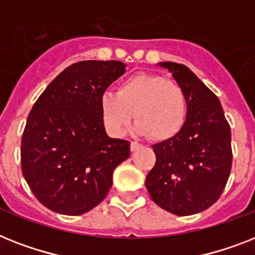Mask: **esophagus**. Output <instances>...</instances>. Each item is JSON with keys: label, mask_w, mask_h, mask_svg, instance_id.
I'll list each match as a JSON object with an SVG mask.
<instances>
[{"label": "esophagus", "mask_w": 255, "mask_h": 255, "mask_svg": "<svg viewBox=\"0 0 255 255\" xmlns=\"http://www.w3.org/2000/svg\"><path fill=\"white\" fill-rule=\"evenodd\" d=\"M140 146H142V144L138 143V142H135V140H133V142L130 143V148H131V151H135V150H138Z\"/></svg>", "instance_id": "34e87169"}]
</instances>
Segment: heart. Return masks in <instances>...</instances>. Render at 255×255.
<instances>
[{
    "instance_id": "obj_1",
    "label": "heart",
    "mask_w": 255,
    "mask_h": 255,
    "mask_svg": "<svg viewBox=\"0 0 255 255\" xmlns=\"http://www.w3.org/2000/svg\"><path fill=\"white\" fill-rule=\"evenodd\" d=\"M104 124L121 135L133 118L135 131L158 140L180 131L187 118L188 100L183 87L154 73H138L120 84L117 92L104 93L100 101Z\"/></svg>"
}]
</instances>
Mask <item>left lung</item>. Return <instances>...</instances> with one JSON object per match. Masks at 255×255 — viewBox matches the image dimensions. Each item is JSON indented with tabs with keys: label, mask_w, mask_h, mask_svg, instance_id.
Listing matches in <instances>:
<instances>
[{
	"label": "left lung",
	"mask_w": 255,
	"mask_h": 255,
	"mask_svg": "<svg viewBox=\"0 0 255 255\" xmlns=\"http://www.w3.org/2000/svg\"><path fill=\"white\" fill-rule=\"evenodd\" d=\"M172 73L188 100L183 128L152 144L156 162L146 176L152 201L178 216L205 211L219 200L232 168L231 126L219 97L184 64L158 63Z\"/></svg>",
	"instance_id": "left-lung-1"
}]
</instances>
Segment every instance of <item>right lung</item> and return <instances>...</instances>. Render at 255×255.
Returning <instances> with one entry per match:
<instances>
[{
  "label": "right lung",
  "mask_w": 255,
  "mask_h": 255,
  "mask_svg": "<svg viewBox=\"0 0 255 255\" xmlns=\"http://www.w3.org/2000/svg\"><path fill=\"white\" fill-rule=\"evenodd\" d=\"M125 72L118 60L75 63L34 104L22 135L21 167L46 208L79 216L107 197L113 171L129 158L130 142L108 135L100 101Z\"/></svg>",
  "instance_id": "1"
}]
</instances>
